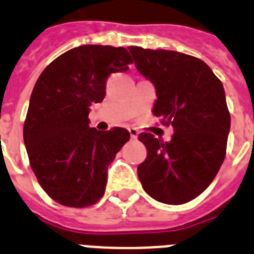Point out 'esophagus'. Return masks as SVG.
Segmentation results:
<instances>
[{"instance_id": "1", "label": "esophagus", "mask_w": 254, "mask_h": 254, "mask_svg": "<svg viewBox=\"0 0 254 254\" xmlns=\"http://www.w3.org/2000/svg\"><path fill=\"white\" fill-rule=\"evenodd\" d=\"M129 133H130V136L133 138V139H136L138 138V135H139V131L135 129V127H129Z\"/></svg>"}]
</instances>
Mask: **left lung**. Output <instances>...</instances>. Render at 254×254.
Masks as SVG:
<instances>
[{"label": "left lung", "instance_id": "left-lung-1", "mask_svg": "<svg viewBox=\"0 0 254 254\" xmlns=\"http://www.w3.org/2000/svg\"><path fill=\"white\" fill-rule=\"evenodd\" d=\"M129 51L138 71L156 88L152 112L175 131L170 142L139 134L147 158L138 178L153 199L187 203L212 183L226 154L230 114L222 83L197 57L133 46Z\"/></svg>", "mask_w": 254, "mask_h": 254}]
</instances>
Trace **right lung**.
Segmentation results:
<instances>
[{
    "mask_svg": "<svg viewBox=\"0 0 254 254\" xmlns=\"http://www.w3.org/2000/svg\"><path fill=\"white\" fill-rule=\"evenodd\" d=\"M131 63L123 47L84 45L57 57L39 75L24 143L37 180L57 203L81 208L105 193L107 169L130 134L124 127H89V107L103 101L109 75Z\"/></svg>",
    "mask_w": 254,
    "mask_h": 254,
    "instance_id": "right-lung-1",
    "label": "right lung"
}]
</instances>
